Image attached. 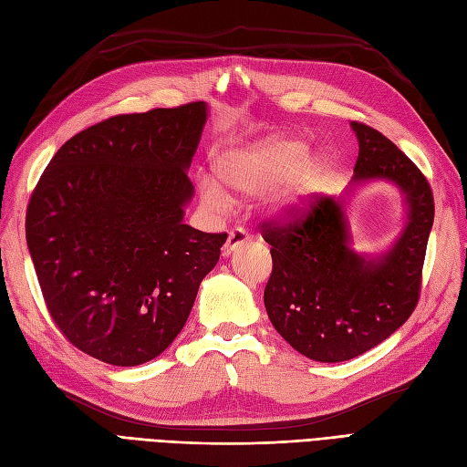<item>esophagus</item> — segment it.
Listing matches in <instances>:
<instances>
[{
    "instance_id": "esophagus-1",
    "label": "esophagus",
    "mask_w": 467,
    "mask_h": 467,
    "mask_svg": "<svg viewBox=\"0 0 467 467\" xmlns=\"http://www.w3.org/2000/svg\"><path fill=\"white\" fill-rule=\"evenodd\" d=\"M247 242H249V234H247L245 230H242V228L230 230L228 239H225V245H223V253H225V255H232V253H234L237 247L245 245Z\"/></svg>"
}]
</instances>
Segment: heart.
<instances>
[{"instance_id":"heart-1","label":"heart","mask_w":467,"mask_h":467,"mask_svg":"<svg viewBox=\"0 0 467 467\" xmlns=\"http://www.w3.org/2000/svg\"><path fill=\"white\" fill-rule=\"evenodd\" d=\"M309 151L312 146L306 138L271 134L222 151L214 160V173L230 191L251 196L271 188L268 201L273 208L302 210L317 201L335 173L331 153L309 155ZM219 183L208 175L196 181L202 201L214 208L230 202L228 192Z\"/></svg>"}]
</instances>
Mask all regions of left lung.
<instances>
[{
  "mask_svg": "<svg viewBox=\"0 0 467 467\" xmlns=\"http://www.w3.org/2000/svg\"><path fill=\"white\" fill-rule=\"evenodd\" d=\"M358 140L355 175L345 192L319 199L307 216L265 225L273 275L265 307L273 327L300 355L343 362L364 355L413 314L434 220L427 179L384 134L350 122ZM389 182L402 194L404 225L378 252H357L348 204L364 186Z\"/></svg>",
  "mask_w": 467,
  "mask_h": 467,
  "instance_id": "left-lung-1",
  "label": "left lung"
}]
</instances>
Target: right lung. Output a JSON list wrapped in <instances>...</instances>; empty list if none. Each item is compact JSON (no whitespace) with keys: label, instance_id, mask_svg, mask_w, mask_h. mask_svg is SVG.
Returning a JSON list of instances; mask_svg holds the SVG:
<instances>
[{"label":"right lung","instance_id":"right-lung-1","mask_svg":"<svg viewBox=\"0 0 467 467\" xmlns=\"http://www.w3.org/2000/svg\"><path fill=\"white\" fill-rule=\"evenodd\" d=\"M208 119L199 101L99 122L69 138L26 210V245L67 341L144 364L185 327L225 234L185 223L187 177Z\"/></svg>","mask_w":467,"mask_h":467}]
</instances>
